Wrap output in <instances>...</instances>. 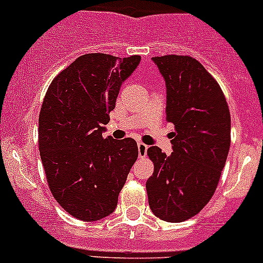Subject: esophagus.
<instances>
[{
  "label": "esophagus",
  "instance_id": "34e87169",
  "mask_svg": "<svg viewBox=\"0 0 263 263\" xmlns=\"http://www.w3.org/2000/svg\"><path fill=\"white\" fill-rule=\"evenodd\" d=\"M137 148H139L140 158H142V156L146 155V151H147V148H148L147 145L142 144V142H139V144H137Z\"/></svg>",
  "mask_w": 263,
  "mask_h": 263
}]
</instances>
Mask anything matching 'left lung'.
I'll list each match as a JSON object with an SVG mask.
<instances>
[{"label":"left lung","mask_w":263,"mask_h":263,"mask_svg":"<svg viewBox=\"0 0 263 263\" xmlns=\"http://www.w3.org/2000/svg\"><path fill=\"white\" fill-rule=\"evenodd\" d=\"M166 84V122L174 124L173 153L147 148L154 173L146 182L154 215L181 222L208 205L230 147V112L221 87L190 55L153 57Z\"/></svg>","instance_id":"1"}]
</instances>
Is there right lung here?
Segmentation results:
<instances>
[{
  "label": "right lung",
  "mask_w": 263,
  "mask_h": 263,
  "mask_svg": "<svg viewBox=\"0 0 263 263\" xmlns=\"http://www.w3.org/2000/svg\"><path fill=\"white\" fill-rule=\"evenodd\" d=\"M140 55H80L50 82L39 115V153L53 197L68 214L95 221L115 211L139 155L134 139L103 137L122 82Z\"/></svg>",
  "instance_id": "right-lung-1"
}]
</instances>
